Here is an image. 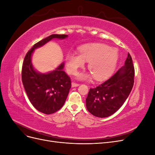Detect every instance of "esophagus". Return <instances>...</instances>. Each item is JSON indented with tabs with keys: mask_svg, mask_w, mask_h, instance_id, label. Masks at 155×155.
<instances>
[{
	"mask_svg": "<svg viewBox=\"0 0 155 155\" xmlns=\"http://www.w3.org/2000/svg\"><path fill=\"white\" fill-rule=\"evenodd\" d=\"M79 85V83H75V82H72V87H78Z\"/></svg>",
	"mask_w": 155,
	"mask_h": 155,
	"instance_id": "34e87169",
	"label": "esophagus"
}]
</instances>
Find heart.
<instances>
[{"instance_id": "1", "label": "heart", "mask_w": 155, "mask_h": 155, "mask_svg": "<svg viewBox=\"0 0 155 155\" xmlns=\"http://www.w3.org/2000/svg\"><path fill=\"white\" fill-rule=\"evenodd\" d=\"M79 54L69 51L66 57L68 72L74 74L78 68L88 62V68L94 79L101 81L109 77L114 72L118 61V53L116 49L103 43L83 45L79 48ZM88 75L78 74L79 79H87Z\"/></svg>"}]
</instances>
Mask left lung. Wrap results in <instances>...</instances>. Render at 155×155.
<instances>
[{
    "mask_svg": "<svg viewBox=\"0 0 155 155\" xmlns=\"http://www.w3.org/2000/svg\"><path fill=\"white\" fill-rule=\"evenodd\" d=\"M134 68L128 53L125 65L99 86L90 88L86 98L88 112L105 118L118 110L128 97L134 85Z\"/></svg>",
    "mask_w": 155,
    "mask_h": 155,
    "instance_id": "8db88e82",
    "label": "left lung"
}]
</instances>
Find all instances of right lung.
Returning <instances> with one entry per match:
<instances>
[{"label": "right lung", "mask_w": 155, "mask_h": 155, "mask_svg": "<svg viewBox=\"0 0 155 155\" xmlns=\"http://www.w3.org/2000/svg\"><path fill=\"white\" fill-rule=\"evenodd\" d=\"M67 35L52 34L35 43L27 52L22 67V81L32 105L41 112L50 114L61 108L70 88L71 80L63 70L64 63L48 74L37 72L33 68L31 57L34 49L54 38L64 39Z\"/></svg>", "instance_id": "right-lung-1"}]
</instances>
